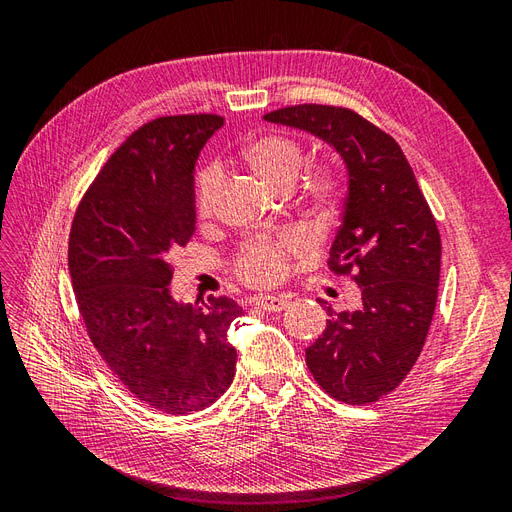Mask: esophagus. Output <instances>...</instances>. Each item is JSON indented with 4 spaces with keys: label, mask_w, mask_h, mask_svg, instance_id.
<instances>
[{
    "label": "esophagus",
    "mask_w": 512,
    "mask_h": 512,
    "mask_svg": "<svg viewBox=\"0 0 512 512\" xmlns=\"http://www.w3.org/2000/svg\"><path fill=\"white\" fill-rule=\"evenodd\" d=\"M256 305L260 309H265V312H282L290 305V299L286 297H258Z\"/></svg>",
    "instance_id": "obj_1"
}]
</instances>
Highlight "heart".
<instances>
[{
	"instance_id": "obj_1",
	"label": "heart",
	"mask_w": 512,
	"mask_h": 512,
	"mask_svg": "<svg viewBox=\"0 0 512 512\" xmlns=\"http://www.w3.org/2000/svg\"><path fill=\"white\" fill-rule=\"evenodd\" d=\"M305 162L303 147L286 136H262L243 149V164L267 185L271 192L284 194L294 188ZM222 190L218 166H203L194 179V213L207 220L215 211ZM342 183L331 170H318L309 181L305 200L316 215H331L339 203ZM292 250L290 241H256L239 252L235 265L239 277L250 284H273L284 273V262Z\"/></svg>"
}]
</instances>
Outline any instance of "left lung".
<instances>
[{
  "label": "left lung",
  "instance_id": "1",
  "mask_svg": "<svg viewBox=\"0 0 512 512\" xmlns=\"http://www.w3.org/2000/svg\"><path fill=\"white\" fill-rule=\"evenodd\" d=\"M265 119L314 134L346 164L348 194L329 269L352 273L361 307L342 314L327 307V329L305 361L333 399L371 404L397 389L425 346L440 284L436 220L395 138L359 113L299 104Z\"/></svg>",
  "mask_w": 512,
  "mask_h": 512
}]
</instances>
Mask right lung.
<instances>
[{
    "mask_svg": "<svg viewBox=\"0 0 512 512\" xmlns=\"http://www.w3.org/2000/svg\"><path fill=\"white\" fill-rule=\"evenodd\" d=\"M220 115L160 117L123 143L74 213L68 269L91 344L153 410L192 414L235 378L230 297L203 305L170 294L173 254L196 230L194 166Z\"/></svg>",
    "mask_w": 512,
    "mask_h": 512,
    "instance_id": "add662e5",
    "label": "right lung"
}]
</instances>
